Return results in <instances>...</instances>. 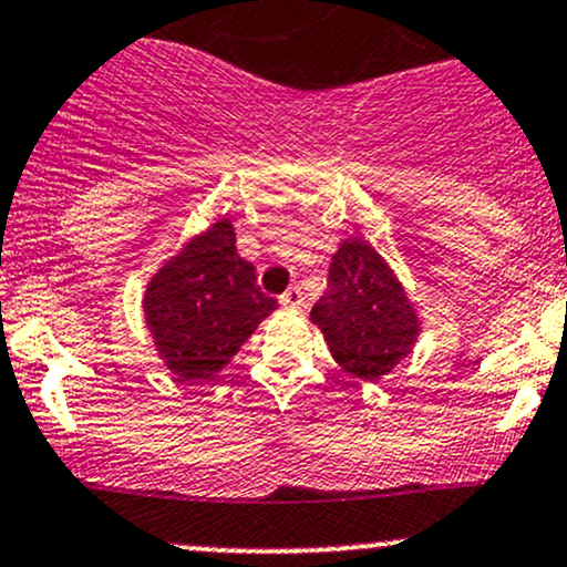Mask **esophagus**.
<instances>
[{
  "instance_id": "1",
  "label": "esophagus",
  "mask_w": 567,
  "mask_h": 567,
  "mask_svg": "<svg viewBox=\"0 0 567 567\" xmlns=\"http://www.w3.org/2000/svg\"><path fill=\"white\" fill-rule=\"evenodd\" d=\"M279 303H282L285 309H299L301 303H303L301 288H288V290H285V293L279 296Z\"/></svg>"
}]
</instances>
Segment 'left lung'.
I'll list each match as a JSON object with an SVG mask.
<instances>
[{
    "instance_id": "8db88e82",
    "label": "left lung",
    "mask_w": 567,
    "mask_h": 567,
    "mask_svg": "<svg viewBox=\"0 0 567 567\" xmlns=\"http://www.w3.org/2000/svg\"><path fill=\"white\" fill-rule=\"evenodd\" d=\"M333 361L363 383H380L408 359L421 320L383 255L363 238H344L331 258L329 288L309 312Z\"/></svg>"
}]
</instances>
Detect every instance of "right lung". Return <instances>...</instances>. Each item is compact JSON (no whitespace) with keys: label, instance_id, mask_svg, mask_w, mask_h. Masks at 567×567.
<instances>
[{"label":"right lung","instance_id":"add662e5","mask_svg":"<svg viewBox=\"0 0 567 567\" xmlns=\"http://www.w3.org/2000/svg\"><path fill=\"white\" fill-rule=\"evenodd\" d=\"M238 258L228 217L217 219L165 260L146 285L143 315L165 367L184 383L214 378L277 309Z\"/></svg>","mask_w":567,"mask_h":567}]
</instances>
